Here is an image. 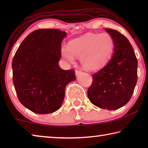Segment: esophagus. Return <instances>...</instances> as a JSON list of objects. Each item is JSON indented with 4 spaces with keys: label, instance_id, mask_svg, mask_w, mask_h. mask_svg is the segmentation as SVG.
I'll list each match as a JSON object with an SVG mask.
<instances>
[{
    "label": "esophagus",
    "instance_id": "esophagus-1",
    "mask_svg": "<svg viewBox=\"0 0 148 148\" xmlns=\"http://www.w3.org/2000/svg\"><path fill=\"white\" fill-rule=\"evenodd\" d=\"M76 72V76H78V75L79 74H81V71H78V70H77V71H76V72Z\"/></svg>",
    "mask_w": 148,
    "mask_h": 148
}]
</instances>
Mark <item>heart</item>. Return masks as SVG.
Returning a JSON list of instances; mask_svg holds the SVG:
<instances>
[{"label": "heart", "mask_w": 148, "mask_h": 148, "mask_svg": "<svg viewBox=\"0 0 148 148\" xmlns=\"http://www.w3.org/2000/svg\"><path fill=\"white\" fill-rule=\"evenodd\" d=\"M114 47V40L108 34H89L71 41L69 47H62L61 55L71 63L75 62V57L80 58L84 69L94 71L108 62Z\"/></svg>", "instance_id": "b5f03b06"}]
</instances>
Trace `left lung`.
I'll return each instance as SVG.
<instances>
[{"instance_id":"left-lung-1","label":"left lung","mask_w":148,"mask_h":148,"mask_svg":"<svg viewBox=\"0 0 148 148\" xmlns=\"http://www.w3.org/2000/svg\"><path fill=\"white\" fill-rule=\"evenodd\" d=\"M114 40L112 59L93 75L87 96L92 104L102 109L117 110L131 99L137 82L138 61L131 44L116 30L105 29Z\"/></svg>"}]
</instances>
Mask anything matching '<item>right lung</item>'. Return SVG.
Here are the masks:
<instances>
[{
  "label": "right lung",
  "mask_w": 148,
  "mask_h": 148,
  "mask_svg": "<svg viewBox=\"0 0 148 148\" xmlns=\"http://www.w3.org/2000/svg\"><path fill=\"white\" fill-rule=\"evenodd\" d=\"M66 33L58 29H38L29 34L12 61L13 82L20 102L39 114L58 110L65 88L76 79L75 72L60 68L61 42Z\"/></svg>",
  "instance_id": "add662e5"
}]
</instances>
